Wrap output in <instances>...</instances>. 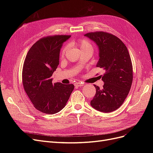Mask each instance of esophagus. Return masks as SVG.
<instances>
[{
  "label": "esophagus",
  "instance_id": "obj_1",
  "mask_svg": "<svg viewBox=\"0 0 153 153\" xmlns=\"http://www.w3.org/2000/svg\"><path fill=\"white\" fill-rule=\"evenodd\" d=\"M84 85V84H83V83H82V82H76L75 84V87H82Z\"/></svg>",
  "mask_w": 153,
  "mask_h": 153
}]
</instances>
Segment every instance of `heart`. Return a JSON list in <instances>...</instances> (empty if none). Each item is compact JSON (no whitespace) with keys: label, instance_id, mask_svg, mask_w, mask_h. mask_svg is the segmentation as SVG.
Listing matches in <instances>:
<instances>
[{"label":"heart","instance_id":"obj_1","mask_svg":"<svg viewBox=\"0 0 153 153\" xmlns=\"http://www.w3.org/2000/svg\"><path fill=\"white\" fill-rule=\"evenodd\" d=\"M73 44L75 45V47H77L79 48L80 49V50H84V49H86L88 48H92L91 45L85 39H81L79 41H78V42H75ZM66 49H67V48H66V47L62 49V52H61V55H63L64 54Z\"/></svg>","mask_w":153,"mask_h":153}]
</instances>
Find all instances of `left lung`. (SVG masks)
<instances>
[{
  "mask_svg": "<svg viewBox=\"0 0 153 153\" xmlns=\"http://www.w3.org/2000/svg\"><path fill=\"white\" fill-rule=\"evenodd\" d=\"M84 36L98 46L96 66L105 71L103 89L94 85L96 92L91 105L100 112H113L123 105L132 84L133 67L128 50L121 39L107 32H90Z\"/></svg>",
  "mask_w": 153,
  "mask_h": 153,
  "instance_id": "obj_1",
  "label": "left lung"
}]
</instances>
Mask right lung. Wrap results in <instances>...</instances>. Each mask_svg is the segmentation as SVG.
Segmentation results:
<instances>
[{
  "label": "right lung",
  "instance_id": "1",
  "mask_svg": "<svg viewBox=\"0 0 153 153\" xmlns=\"http://www.w3.org/2000/svg\"><path fill=\"white\" fill-rule=\"evenodd\" d=\"M71 36L45 37L29 50L22 70L24 90L34 107L53 114L61 111L74 89L73 84L53 83L52 76L59 64L60 51Z\"/></svg>",
  "mask_w": 153,
  "mask_h": 153
}]
</instances>
